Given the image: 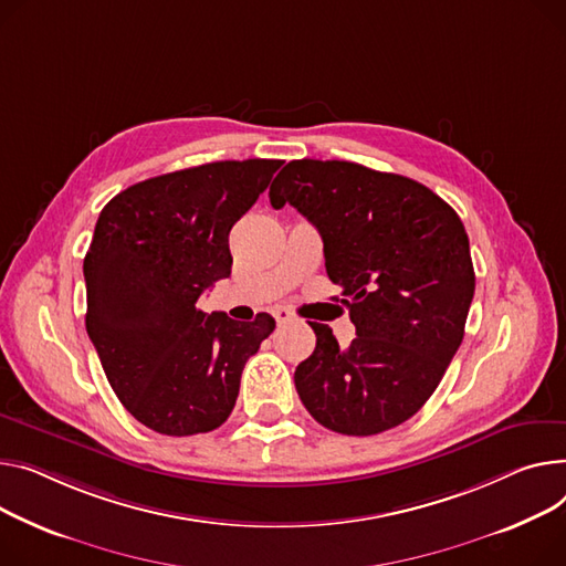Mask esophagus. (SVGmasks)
<instances>
[{
	"label": "esophagus",
	"instance_id": "obj_1",
	"mask_svg": "<svg viewBox=\"0 0 566 566\" xmlns=\"http://www.w3.org/2000/svg\"><path fill=\"white\" fill-rule=\"evenodd\" d=\"M273 316H275L277 325H286V323L293 321V314H291L286 307H275V310H273Z\"/></svg>",
	"mask_w": 566,
	"mask_h": 566
}]
</instances>
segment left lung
Masks as SVG:
<instances>
[{
	"mask_svg": "<svg viewBox=\"0 0 566 566\" xmlns=\"http://www.w3.org/2000/svg\"><path fill=\"white\" fill-rule=\"evenodd\" d=\"M269 198L318 230L327 275L357 329L338 348L327 325L310 323L316 348L295 368L300 400L342 434L405 423L464 338L475 273L460 216L419 181L350 161H291Z\"/></svg>",
	"mask_w": 566,
	"mask_h": 566,
	"instance_id": "8db88e82",
	"label": "left lung"
}]
</instances>
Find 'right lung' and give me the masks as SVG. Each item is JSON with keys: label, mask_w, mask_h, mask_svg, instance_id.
Segmentation results:
<instances>
[{"label": "right lung", "mask_w": 566, "mask_h": 566, "mask_svg": "<svg viewBox=\"0 0 566 566\" xmlns=\"http://www.w3.org/2000/svg\"><path fill=\"white\" fill-rule=\"evenodd\" d=\"M280 166L186 168L138 181L102 209L84 259L86 332L111 389L145 428L188 437L232 413L243 366L275 318L205 314L198 297L230 277V230Z\"/></svg>", "instance_id": "obj_1"}]
</instances>
